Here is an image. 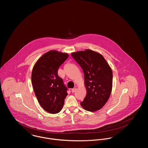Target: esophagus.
Segmentation results:
<instances>
[{
  "label": "esophagus",
  "mask_w": 148,
  "mask_h": 148,
  "mask_svg": "<svg viewBox=\"0 0 148 148\" xmlns=\"http://www.w3.org/2000/svg\"><path fill=\"white\" fill-rule=\"evenodd\" d=\"M76 88H73V89H72V90H71V92H72V93H74L75 91H76Z\"/></svg>",
  "instance_id": "esophagus-1"
}]
</instances>
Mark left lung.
I'll return each mask as SVG.
<instances>
[{
	"label": "left lung",
	"mask_w": 148,
	"mask_h": 148,
	"mask_svg": "<svg viewBox=\"0 0 148 148\" xmlns=\"http://www.w3.org/2000/svg\"><path fill=\"white\" fill-rule=\"evenodd\" d=\"M84 74L86 95L80 103L85 110L100 109L108 100L112 88L113 73L109 64L100 53L90 49L71 53Z\"/></svg>",
	"instance_id": "obj_1"
}]
</instances>
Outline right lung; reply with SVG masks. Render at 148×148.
<instances>
[{"label":"right lung","mask_w":148,"mask_h":148,"mask_svg":"<svg viewBox=\"0 0 148 148\" xmlns=\"http://www.w3.org/2000/svg\"><path fill=\"white\" fill-rule=\"evenodd\" d=\"M68 56L66 53L50 51L39 58L32 71L31 82L38 101L49 113L62 110L68 95V89L58 71Z\"/></svg>","instance_id":"obj_1"}]
</instances>
